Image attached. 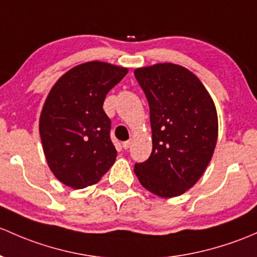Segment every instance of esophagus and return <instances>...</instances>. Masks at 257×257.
<instances>
[{
	"mask_svg": "<svg viewBox=\"0 0 257 257\" xmlns=\"http://www.w3.org/2000/svg\"><path fill=\"white\" fill-rule=\"evenodd\" d=\"M132 140H126V142H123V144H121V147H123V149H129V148H131V145H132Z\"/></svg>",
	"mask_w": 257,
	"mask_h": 257,
	"instance_id": "34e87169",
	"label": "esophagus"
}]
</instances>
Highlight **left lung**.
<instances>
[{
    "mask_svg": "<svg viewBox=\"0 0 257 257\" xmlns=\"http://www.w3.org/2000/svg\"><path fill=\"white\" fill-rule=\"evenodd\" d=\"M150 108L153 151L134 172L144 188L163 198L183 194L212 160L218 139V114L201 80L172 63L134 70Z\"/></svg>",
    "mask_w": 257,
    "mask_h": 257,
    "instance_id": "1",
    "label": "left lung"
}]
</instances>
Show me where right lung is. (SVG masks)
I'll list each match as a JSON object with an SVG mask.
<instances>
[{"mask_svg":"<svg viewBox=\"0 0 257 257\" xmlns=\"http://www.w3.org/2000/svg\"><path fill=\"white\" fill-rule=\"evenodd\" d=\"M128 67L104 61L76 65L60 77L45 98L39 134L48 166L61 183L80 190L98 182L114 164L106 94Z\"/></svg>","mask_w":257,"mask_h":257,"instance_id":"right-lung-1","label":"right lung"}]
</instances>
